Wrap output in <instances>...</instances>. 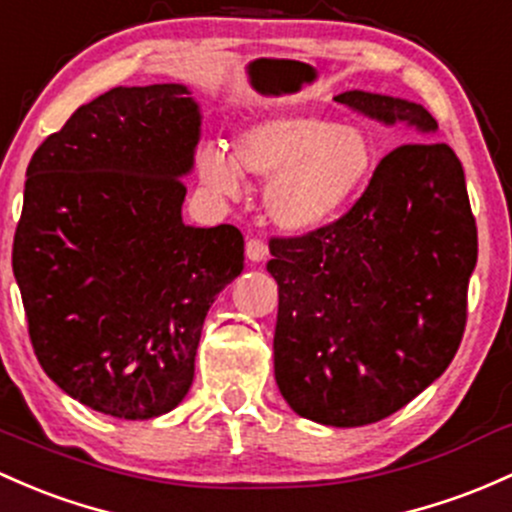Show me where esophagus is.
<instances>
[{"label": "esophagus", "mask_w": 512, "mask_h": 512, "mask_svg": "<svg viewBox=\"0 0 512 512\" xmlns=\"http://www.w3.org/2000/svg\"><path fill=\"white\" fill-rule=\"evenodd\" d=\"M246 256L249 261H263L268 256V246L263 239H249L246 241Z\"/></svg>", "instance_id": "34e87169"}]
</instances>
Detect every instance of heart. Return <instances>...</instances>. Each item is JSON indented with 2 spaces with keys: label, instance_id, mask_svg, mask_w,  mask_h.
<instances>
[{
  "label": "heart",
  "instance_id": "heart-1",
  "mask_svg": "<svg viewBox=\"0 0 512 512\" xmlns=\"http://www.w3.org/2000/svg\"><path fill=\"white\" fill-rule=\"evenodd\" d=\"M378 151L361 126L315 114H266L232 141V158L207 146L197 170L219 195L239 192V170L268 178L263 210L285 232H312L339 217L371 180Z\"/></svg>",
  "mask_w": 512,
  "mask_h": 512
}]
</instances>
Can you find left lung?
<instances>
[{
    "label": "left lung",
    "instance_id": "obj_1",
    "mask_svg": "<svg viewBox=\"0 0 512 512\" xmlns=\"http://www.w3.org/2000/svg\"><path fill=\"white\" fill-rule=\"evenodd\" d=\"M383 124L434 134L422 104L334 97ZM276 383L300 417L361 427L393 415L452 364L478 256L464 168L447 144L390 151L337 222L271 239Z\"/></svg>",
    "mask_w": 512,
    "mask_h": 512
}]
</instances>
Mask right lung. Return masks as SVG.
I'll return each mask as SVG.
<instances>
[{
	"mask_svg": "<svg viewBox=\"0 0 512 512\" xmlns=\"http://www.w3.org/2000/svg\"><path fill=\"white\" fill-rule=\"evenodd\" d=\"M185 85L114 87L36 148L12 268L38 364L87 408L151 420L188 395L207 310L244 271L232 224L188 227Z\"/></svg>",
	"mask_w": 512,
	"mask_h": 512,
	"instance_id": "obj_1",
	"label": "right lung"
}]
</instances>
